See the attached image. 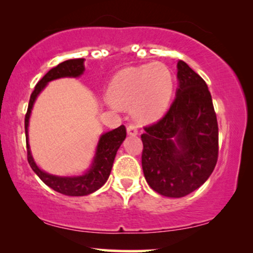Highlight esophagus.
Returning <instances> with one entry per match:
<instances>
[{"mask_svg":"<svg viewBox=\"0 0 253 253\" xmlns=\"http://www.w3.org/2000/svg\"><path fill=\"white\" fill-rule=\"evenodd\" d=\"M126 131H127V134H129V136H137V134H138L137 126H133V124H130V126H127Z\"/></svg>","mask_w":253,"mask_h":253,"instance_id":"obj_1","label":"esophagus"}]
</instances>
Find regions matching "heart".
I'll return each mask as SVG.
<instances>
[{
  "mask_svg": "<svg viewBox=\"0 0 253 253\" xmlns=\"http://www.w3.org/2000/svg\"><path fill=\"white\" fill-rule=\"evenodd\" d=\"M174 81L167 65L160 62L122 69L108 87V100L117 108L132 106L138 121L151 123L164 116L170 101Z\"/></svg>",
  "mask_w": 253,
  "mask_h": 253,
  "instance_id": "obj_1",
  "label": "heart"
}]
</instances>
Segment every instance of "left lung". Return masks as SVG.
<instances>
[{
	"label": "left lung",
	"mask_w": 253,
	"mask_h": 253,
	"mask_svg": "<svg viewBox=\"0 0 253 253\" xmlns=\"http://www.w3.org/2000/svg\"><path fill=\"white\" fill-rule=\"evenodd\" d=\"M178 88L167 114L141 134L146 182L165 197L181 198L207 181L219 153V127L206 83L177 63Z\"/></svg>",
	"instance_id": "left-lung-1"
}]
</instances>
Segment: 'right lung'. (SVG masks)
I'll return each instance as SVG.
<instances>
[{"label": "right lung", "mask_w": 253, "mask_h": 253, "mask_svg": "<svg viewBox=\"0 0 253 253\" xmlns=\"http://www.w3.org/2000/svg\"><path fill=\"white\" fill-rule=\"evenodd\" d=\"M84 58L64 61L55 68L50 69L34 87V91L31 94L29 108H27V113L25 115L27 161H29L31 168L39 176L41 181L49 188L55 190L56 192L62 193V195L72 197L87 196L89 193H93L96 190H99L107 182L110 171H112L114 159L116 157L117 150H119L126 137V126H121L117 129L108 131V132L102 133L100 136L92 164L84 174L79 176H56L41 170L37 166L36 161H34L29 144V122L34 102H36L38 95L42 92V89L46 87L48 83L64 77L77 78L84 74Z\"/></svg>", "instance_id": "1"}]
</instances>
